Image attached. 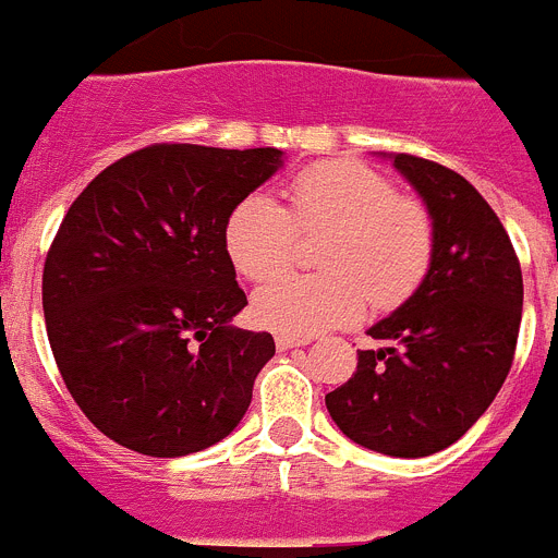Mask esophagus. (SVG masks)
<instances>
[{"mask_svg":"<svg viewBox=\"0 0 558 558\" xmlns=\"http://www.w3.org/2000/svg\"><path fill=\"white\" fill-rule=\"evenodd\" d=\"M310 338H299V335H276V349L279 352H288V349H295V347H307Z\"/></svg>","mask_w":558,"mask_h":558,"instance_id":"34e87169","label":"esophagus"}]
</instances>
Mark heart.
I'll use <instances>...</instances> for the list:
<instances>
[{
    "mask_svg": "<svg viewBox=\"0 0 558 558\" xmlns=\"http://www.w3.org/2000/svg\"><path fill=\"white\" fill-rule=\"evenodd\" d=\"M295 231H327L324 274H284L254 293L256 322L284 335H315L354 324L368 302L397 307L422 284L433 259L425 204L360 161H322L290 184V209L251 192L226 220V251L248 279H268L293 259Z\"/></svg>",
    "mask_w": 558,
    "mask_h": 558,
    "instance_id": "b5f03b06",
    "label": "heart"
}]
</instances>
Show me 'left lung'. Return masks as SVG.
<instances>
[{
	"label": "left lung",
	"instance_id": "1",
	"mask_svg": "<svg viewBox=\"0 0 558 558\" xmlns=\"http://www.w3.org/2000/svg\"><path fill=\"white\" fill-rule=\"evenodd\" d=\"M433 220V259L405 304L368 329L379 349L327 393L354 445L425 458L456 445L509 377L522 322V270L509 234L456 170L393 153Z\"/></svg>",
	"mask_w": 558,
	"mask_h": 558
}]
</instances>
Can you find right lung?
<instances>
[{"mask_svg":"<svg viewBox=\"0 0 558 558\" xmlns=\"http://www.w3.org/2000/svg\"><path fill=\"white\" fill-rule=\"evenodd\" d=\"M282 167V150L150 145L113 161L69 206L44 263L58 372L88 422L153 458L201 452L251 405L268 332L231 327L248 304L226 220Z\"/></svg>","mask_w":558,"mask_h":558,"instance_id":"1","label":"right lung"}]
</instances>
